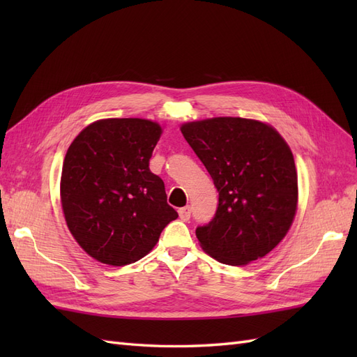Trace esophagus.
Here are the masks:
<instances>
[{
	"label": "esophagus",
	"mask_w": 357,
	"mask_h": 357,
	"mask_svg": "<svg viewBox=\"0 0 357 357\" xmlns=\"http://www.w3.org/2000/svg\"><path fill=\"white\" fill-rule=\"evenodd\" d=\"M190 213H192V210H190L189 205H186V207H181V208L178 210L180 219H181V220H185V222H188V220L190 219Z\"/></svg>",
	"instance_id": "esophagus-1"
}]
</instances>
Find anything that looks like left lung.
Returning a JSON list of instances; mask_svg holds the SVG:
<instances>
[{"mask_svg":"<svg viewBox=\"0 0 357 357\" xmlns=\"http://www.w3.org/2000/svg\"><path fill=\"white\" fill-rule=\"evenodd\" d=\"M219 192L211 222L197 228L201 247L226 265H247L282 241L298 204L294 155L273 126L243 117L181 125Z\"/></svg>","mask_w":357,"mask_h":357,"instance_id":"1","label":"left lung"}]
</instances>
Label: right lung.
<instances>
[{
	"label": "right lung",
	"instance_id": "obj_1",
	"mask_svg": "<svg viewBox=\"0 0 357 357\" xmlns=\"http://www.w3.org/2000/svg\"><path fill=\"white\" fill-rule=\"evenodd\" d=\"M162 128L146 119H102L67 150L61 202L74 240L96 261L123 266L144 257L178 218L149 168Z\"/></svg>",
	"mask_w": 357,
	"mask_h": 357
}]
</instances>
